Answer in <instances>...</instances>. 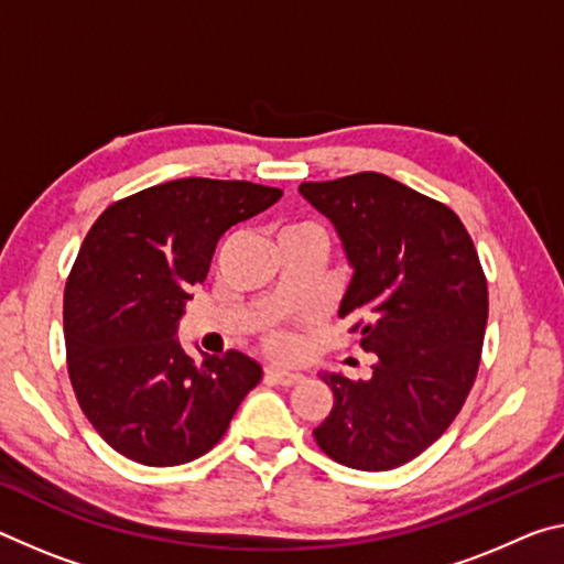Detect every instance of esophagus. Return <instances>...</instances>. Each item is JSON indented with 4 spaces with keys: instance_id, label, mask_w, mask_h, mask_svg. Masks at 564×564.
<instances>
[{
    "instance_id": "obj_1",
    "label": "esophagus",
    "mask_w": 564,
    "mask_h": 564,
    "mask_svg": "<svg viewBox=\"0 0 564 564\" xmlns=\"http://www.w3.org/2000/svg\"><path fill=\"white\" fill-rule=\"evenodd\" d=\"M265 379L273 381V383H281V387H291V383H296L301 379V373L281 369V366H268Z\"/></svg>"
}]
</instances>
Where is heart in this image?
Returning <instances> with one entry per match:
<instances>
[{
    "instance_id": "b5f03b06",
    "label": "heart",
    "mask_w": 564,
    "mask_h": 564,
    "mask_svg": "<svg viewBox=\"0 0 564 564\" xmlns=\"http://www.w3.org/2000/svg\"><path fill=\"white\" fill-rule=\"evenodd\" d=\"M293 236H321L324 238V234H321V228L314 226V223H285V226L279 230V240L281 238H293ZM263 344L268 351L273 354H291L293 351V338L285 334V330L281 328H268L263 334Z\"/></svg>"
}]
</instances>
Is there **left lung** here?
<instances>
[{
  "label": "left lung",
  "instance_id": "8db88e82",
  "mask_svg": "<svg viewBox=\"0 0 564 564\" xmlns=\"http://www.w3.org/2000/svg\"><path fill=\"white\" fill-rule=\"evenodd\" d=\"M334 223L354 279L338 316L364 351L369 381L321 373L334 409L314 429L330 459L387 471L419 457L449 429L477 379L489 314L487 279L457 213L381 173L301 183Z\"/></svg>",
  "mask_w": 564,
  "mask_h": 564
}]
</instances>
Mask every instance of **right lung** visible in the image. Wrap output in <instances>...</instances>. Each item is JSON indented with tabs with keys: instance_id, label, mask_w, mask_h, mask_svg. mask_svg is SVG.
Segmentation results:
<instances>
[{
	"instance_id": "add662e5",
	"label": "right lung",
	"mask_w": 564,
	"mask_h": 564,
	"mask_svg": "<svg viewBox=\"0 0 564 564\" xmlns=\"http://www.w3.org/2000/svg\"><path fill=\"white\" fill-rule=\"evenodd\" d=\"M283 191L181 177L105 208L65 285L67 371L95 432L145 467L216 446L263 369L240 351L195 364L175 338L220 236Z\"/></svg>"
}]
</instances>
